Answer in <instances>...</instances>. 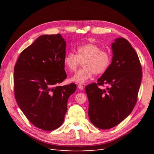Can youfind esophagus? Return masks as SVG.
Here are the masks:
<instances>
[{
	"label": "esophagus",
	"instance_id": "1",
	"mask_svg": "<svg viewBox=\"0 0 154 154\" xmlns=\"http://www.w3.org/2000/svg\"><path fill=\"white\" fill-rule=\"evenodd\" d=\"M78 88H79L80 90H83V86L80 85V84H78Z\"/></svg>",
	"mask_w": 154,
	"mask_h": 154
}]
</instances>
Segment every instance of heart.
<instances>
[{
    "label": "heart",
    "mask_w": 154,
    "mask_h": 154,
    "mask_svg": "<svg viewBox=\"0 0 154 154\" xmlns=\"http://www.w3.org/2000/svg\"><path fill=\"white\" fill-rule=\"evenodd\" d=\"M76 54L70 53L65 56L64 66L71 72L75 71L82 62L83 69L79 70L72 76L71 80L83 83L91 79L93 74L104 73L111 63V54L101 47L92 43H87L78 46Z\"/></svg>",
    "instance_id": "b5f03b06"
}]
</instances>
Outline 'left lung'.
<instances>
[{"label":"left lung","instance_id":"obj_1","mask_svg":"<svg viewBox=\"0 0 154 154\" xmlns=\"http://www.w3.org/2000/svg\"><path fill=\"white\" fill-rule=\"evenodd\" d=\"M112 59L108 69L86 86L88 117L95 127L109 129L129 116L136 103L142 79V68L136 51L124 38L112 43ZM106 85L101 90L99 85Z\"/></svg>","mask_w":154,"mask_h":154}]
</instances>
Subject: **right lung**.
I'll list each match as a JSON object with an SVG mask.
<instances>
[{"mask_svg":"<svg viewBox=\"0 0 154 154\" xmlns=\"http://www.w3.org/2000/svg\"><path fill=\"white\" fill-rule=\"evenodd\" d=\"M66 42L60 34L44 35L20 53L14 68L17 103L36 127L58 128L64 121L74 83L57 85L67 78L63 59Z\"/></svg>","mask_w":154,"mask_h":154,"instance_id":"right-lung-1","label":"right lung"}]
</instances>
